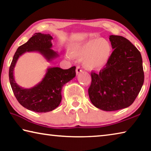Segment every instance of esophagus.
<instances>
[{
    "mask_svg": "<svg viewBox=\"0 0 151 151\" xmlns=\"http://www.w3.org/2000/svg\"><path fill=\"white\" fill-rule=\"evenodd\" d=\"M82 70H81V67L79 66H76V75H79V74H80L81 72H82Z\"/></svg>",
    "mask_w": 151,
    "mask_h": 151,
    "instance_id": "esophagus-1",
    "label": "esophagus"
}]
</instances>
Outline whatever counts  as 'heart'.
Returning a JSON list of instances; mask_svg holds the SVG:
<instances>
[{
  "mask_svg": "<svg viewBox=\"0 0 151 151\" xmlns=\"http://www.w3.org/2000/svg\"><path fill=\"white\" fill-rule=\"evenodd\" d=\"M112 53L111 44L101 38L89 39L75 45L71 57L83 60V65L89 70H100L108 65Z\"/></svg>",
  "mask_w": 151,
  "mask_h": 151,
  "instance_id": "heart-1",
  "label": "heart"
}]
</instances>
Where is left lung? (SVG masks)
Here are the masks:
<instances>
[{
    "label": "left lung",
    "mask_w": 151,
    "mask_h": 151,
    "mask_svg": "<svg viewBox=\"0 0 151 151\" xmlns=\"http://www.w3.org/2000/svg\"><path fill=\"white\" fill-rule=\"evenodd\" d=\"M109 40L114 49L111 58L99 74L91 73L88 95L96 108L113 111L133 103L144 83V72L140 52L129 40L117 35Z\"/></svg>",
    "instance_id": "left-lung-1"
}]
</instances>
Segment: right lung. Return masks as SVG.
<instances>
[{"mask_svg": "<svg viewBox=\"0 0 151 151\" xmlns=\"http://www.w3.org/2000/svg\"><path fill=\"white\" fill-rule=\"evenodd\" d=\"M53 38L49 34H35L17 48L9 68V81L13 93L22 106L36 112L52 111L59 105L62 100L63 86L76 76V67L62 69L59 67H48L42 80L30 88L17 85L14 77V68L20 56L27 52H38L48 62L59 57L51 49Z\"/></svg>", "mask_w": 151, "mask_h": 151, "instance_id": "obj_1", "label": "right lung"}]
</instances>
